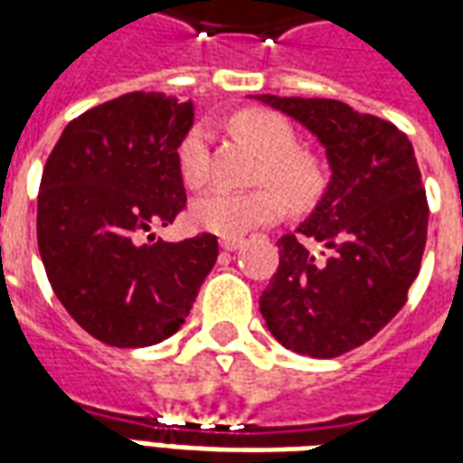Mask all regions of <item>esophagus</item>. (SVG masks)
<instances>
[{"mask_svg":"<svg viewBox=\"0 0 463 463\" xmlns=\"http://www.w3.org/2000/svg\"><path fill=\"white\" fill-rule=\"evenodd\" d=\"M221 248H222V250H228V252H235V250H241V248H242V241H241V238H222Z\"/></svg>","mask_w":463,"mask_h":463,"instance_id":"esophagus-1","label":"esophagus"}]
</instances>
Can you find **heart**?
<instances>
[{"label":"heart","mask_w":463,"mask_h":463,"mask_svg":"<svg viewBox=\"0 0 463 463\" xmlns=\"http://www.w3.org/2000/svg\"><path fill=\"white\" fill-rule=\"evenodd\" d=\"M232 131L255 146L262 156L258 181L272 188L228 191L213 188L191 205L193 222L203 231L222 238H242L260 225L272 222L282 211V201L290 208H307L322 191V173L310 156L298 151V136L282 116L270 111H242L232 118ZM178 171L185 185L201 188L211 175V131L205 123H195L178 146ZM283 198L280 199L279 195Z\"/></svg>","instance_id":"b5f03b06"}]
</instances>
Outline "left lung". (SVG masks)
Returning a JSON list of instances; mask_svg holds the SVG:
<instances>
[{
	"label": "left lung",
	"mask_w": 463,
	"mask_h": 463,
	"mask_svg": "<svg viewBox=\"0 0 463 463\" xmlns=\"http://www.w3.org/2000/svg\"><path fill=\"white\" fill-rule=\"evenodd\" d=\"M325 146L332 178L317 208L278 241L280 265L260 298L268 330L307 357L372 340L417 280L429 205L407 133L335 99L260 94Z\"/></svg>",
	"instance_id": "left-lung-1"
}]
</instances>
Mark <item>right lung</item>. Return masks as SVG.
Masks as SVG:
<instances>
[{"instance_id": "obj_1", "label": "right lung", "mask_w": 463, "mask_h": 463, "mask_svg": "<svg viewBox=\"0 0 463 463\" xmlns=\"http://www.w3.org/2000/svg\"><path fill=\"white\" fill-rule=\"evenodd\" d=\"M191 126V101L133 91L74 118L46 158L39 255L59 302L104 345L148 347L175 335L218 260L211 232L151 235L185 208L178 146Z\"/></svg>"}]
</instances>
